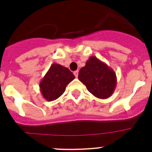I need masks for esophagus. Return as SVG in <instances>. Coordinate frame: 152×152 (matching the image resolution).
Masks as SVG:
<instances>
[{
  "label": "esophagus",
  "mask_w": 152,
  "mask_h": 152,
  "mask_svg": "<svg viewBox=\"0 0 152 152\" xmlns=\"http://www.w3.org/2000/svg\"><path fill=\"white\" fill-rule=\"evenodd\" d=\"M74 75H75V77H77V76H78V71H75V72H74Z\"/></svg>",
  "instance_id": "34e87169"
}]
</instances>
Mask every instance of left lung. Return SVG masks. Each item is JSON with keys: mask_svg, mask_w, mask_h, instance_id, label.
<instances>
[{"mask_svg": "<svg viewBox=\"0 0 152 152\" xmlns=\"http://www.w3.org/2000/svg\"><path fill=\"white\" fill-rule=\"evenodd\" d=\"M78 79L90 93L100 99H107L113 94L117 80L113 70L95 56L90 57L85 66L80 68Z\"/></svg>", "mask_w": 152, "mask_h": 152, "instance_id": "8db88e82", "label": "left lung"}]
</instances>
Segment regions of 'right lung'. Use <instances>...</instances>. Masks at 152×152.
<instances>
[{
	"instance_id": "add662e5",
	"label": "right lung",
	"mask_w": 152,
	"mask_h": 152,
	"mask_svg": "<svg viewBox=\"0 0 152 152\" xmlns=\"http://www.w3.org/2000/svg\"><path fill=\"white\" fill-rule=\"evenodd\" d=\"M75 78L68 68L54 63L40 81V91L45 100L52 101L63 94L66 86Z\"/></svg>"
}]
</instances>
